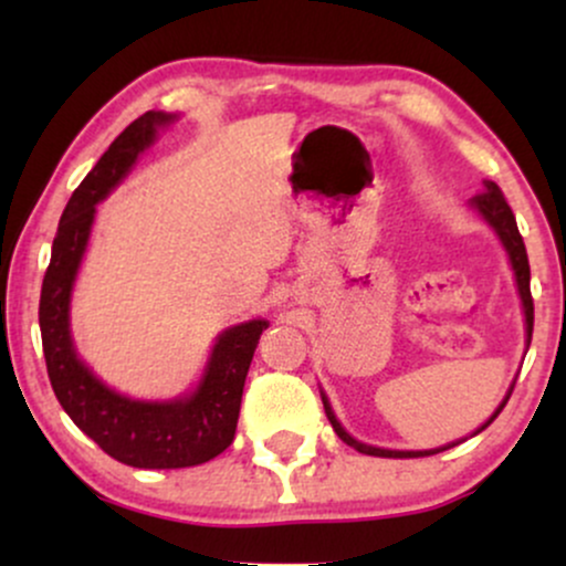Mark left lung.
<instances>
[{
  "instance_id": "left-lung-1",
  "label": "left lung",
  "mask_w": 566,
  "mask_h": 566,
  "mask_svg": "<svg viewBox=\"0 0 566 566\" xmlns=\"http://www.w3.org/2000/svg\"><path fill=\"white\" fill-rule=\"evenodd\" d=\"M471 207L473 210H479V216H482L486 223L495 229V233L500 237V242H503L505 252H509L511 258V265H513V274H516V287H518V295H522V305H524V319H527V343L532 340V324H535V305H532V292H530V261H527V247H524V239L522 233H518V226H516V218H513V210L509 207V201H505L503 191H500L497 184H492V180H484V191L476 193V197L471 199ZM513 391V388H511ZM511 391L509 396L503 399V405L495 409V415H492L486 423L479 428V431H484L486 426L492 423V420L497 418L500 412H503L505 401L511 399ZM322 401H324V412H327L329 423H333L335 433L346 441L348 447H354L356 452H365V454H375V458H426V454H437V452H444L450 450V447L460 444V441H452V444L447 447H437V450H423V452H405V450H380V447H369V444H361V441H356L350 433L337 423L333 407H329L327 396L322 394ZM476 431V433H479Z\"/></svg>"
}]
</instances>
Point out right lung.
Masks as SVG:
<instances>
[{
	"mask_svg": "<svg viewBox=\"0 0 566 566\" xmlns=\"http://www.w3.org/2000/svg\"><path fill=\"white\" fill-rule=\"evenodd\" d=\"M172 119L175 116L165 112L138 116L71 193L57 223L53 258L39 297L44 361L57 401L103 452L133 469H188L218 458L231 444L247 369L263 329L269 327L265 319H252L226 329L212 348L197 391L172 401L127 399L97 380L76 356L69 329V303L87 250L95 205L125 178L143 148L151 146L157 127L170 125Z\"/></svg>",
	"mask_w": 566,
	"mask_h": 566,
	"instance_id": "obj_1",
	"label": "right lung"
}]
</instances>
